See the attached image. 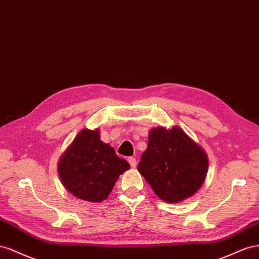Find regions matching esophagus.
I'll return each mask as SVG.
<instances>
[{"mask_svg": "<svg viewBox=\"0 0 259 259\" xmlns=\"http://www.w3.org/2000/svg\"><path fill=\"white\" fill-rule=\"evenodd\" d=\"M128 161H129V164L132 168H135L137 166V159L135 157H129Z\"/></svg>", "mask_w": 259, "mask_h": 259, "instance_id": "obj_1", "label": "esophagus"}]
</instances>
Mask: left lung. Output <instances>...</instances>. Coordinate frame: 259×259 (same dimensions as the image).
Listing matches in <instances>:
<instances>
[{
	"mask_svg": "<svg viewBox=\"0 0 259 259\" xmlns=\"http://www.w3.org/2000/svg\"><path fill=\"white\" fill-rule=\"evenodd\" d=\"M208 168L205 152L179 127L153 129L138 170L159 198L178 203L193 195Z\"/></svg>",
	"mask_w": 259,
	"mask_h": 259,
	"instance_id": "1",
	"label": "left lung"
}]
</instances>
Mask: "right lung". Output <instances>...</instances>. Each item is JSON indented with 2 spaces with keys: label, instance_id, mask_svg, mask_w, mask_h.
<instances>
[{
  "label": "right lung",
  "instance_id": "obj_1",
  "mask_svg": "<svg viewBox=\"0 0 259 259\" xmlns=\"http://www.w3.org/2000/svg\"><path fill=\"white\" fill-rule=\"evenodd\" d=\"M128 161L118 157L109 144L101 141L99 130L80 131L58 162L63 186L89 202H102L113 190Z\"/></svg>",
  "mask_w": 259,
  "mask_h": 259
}]
</instances>
